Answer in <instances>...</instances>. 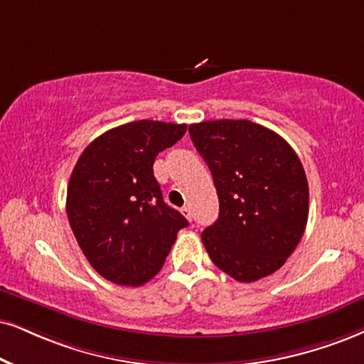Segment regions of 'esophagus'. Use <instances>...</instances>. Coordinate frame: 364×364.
<instances>
[{"label": "esophagus", "instance_id": "obj_1", "mask_svg": "<svg viewBox=\"0 0 364 364\" xmlns=\"http://www.w3.org/2000/svg\"><path fill=\"white\" fill-rule=\"evenodd\" d=\"M182 214L186 216L189 221H192V209L189 208V205H186V208H182Z\"/></svg>", "mask_w": 364, "mask_h": 364}]
</instances>
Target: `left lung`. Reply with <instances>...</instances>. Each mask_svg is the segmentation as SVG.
Here are the masks:
<instances>
[{
	"instance_id": "obj_1",
	"label": "left lung",
	"mask_w": 364,
	"mask_h": 364,
	"mask_svg": "<svg viewBox=\"0 0 364 364\" xmlns=\"http://www.w3.org/2000/svg\"><path fill=\"white\" fill-rule=\"evenodd\" d=\"M189 133L219 197V218L200 235L205 251L237 282L272 275L307 226L302 161L280 134L248 119L203 121Z\"/></svg>"
}]
</instances>
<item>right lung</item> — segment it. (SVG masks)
Here are the masks:
<instances>
[{"label": "right lung", "mask_w": 364, "mask_h": 364, "mask_svg": "<svg viewBox=\"0 0 364 364\" xmlns=\"http://www.w3.org/2000/svg\"><path fill=\"white\" fill-rule=\"evenodd\" d=\"M187 124L141 119L87 145L67 187V218L91 267L118 285L151 280L187 219L168 208L154 175L155 156L175 145Z\"/></svg>", "instance_id": "obj_1"}]
</instances>
